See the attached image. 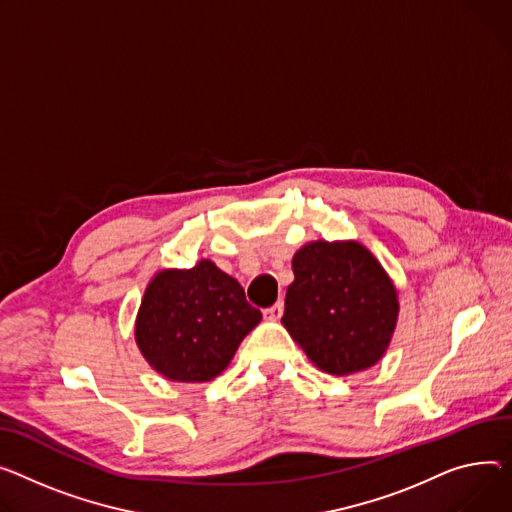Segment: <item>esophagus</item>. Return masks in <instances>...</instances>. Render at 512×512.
<instances>
[{"label": "esophagus", "mask_w": 512, "mask_h": 512, "mask_svg": "<svg viewBox=\"0 0 512 512\" xmlns=\"http://www.w3.org/2000/svg\"><path fill=\"white\" fill-rule=\"evenodd\" d=\"M263 315H265V319H269V321H278V319L284 315V304H282V302H276L274 306H269V309H265Z\"/></svg>", "instance_id": "34e87169"}]
</instances>
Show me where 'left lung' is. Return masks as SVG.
<instances>
[{
  "label": "left lung",
  "mask_w": 512,
  "mask_h": 512,
  "mask_svg": "<svg viewBox=\"0 0 512 512\" xmlns=\"http://www.w3.org/2000/svg\"><path fill=\"white\" fill-rule=\"evenodd\" d=\"M284 327L323 372L346 377L377 364L399 302L383 265L356 241H315L292 257Z\"/></svg>",
  "instance_id": "8db88e82"
}]
</instances>
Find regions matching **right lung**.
<instances>
[{
    "instance_id": "add662e5",
    "label": "right lung",
    "mask_w": 512,
    "mask_h": 512,
    "mask_svg": "<svg viewBox=\"0 0 512 512\" xmlns=\"http://www.w3.org/2000/svg\"><path fill=\"white\" fill-rule=\"evenodd\" d=\"M259 321L243 286L201 259L191 269H162L152 278L135 319V342L162 377L206 383L230 364Z\"/></svg>"
}]
</instances>
